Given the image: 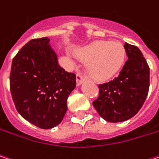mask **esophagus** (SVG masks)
I'll list each match as a JSON object with an SVG mask.
<instances>
[{"instance_id":"esophagus-1","label":"esophagus","mask_w":159,"mask_h":159,"mask_svg":"<svg viewBox=\"0 0 159 159\" xmlns=\"http://www.w3.org/2000/svg\"><path fill=\"white\" fill-rule=\"evenodd\" d=\"M85 80H86V78L83 75H81L80 73H77V75H76V84L79 86V85H81L84 82Z\"/></svg>"}]
</instances>
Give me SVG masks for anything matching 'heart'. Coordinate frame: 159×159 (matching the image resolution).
Returning <instances> with one entry per match:
<instances>
[{
    "mask_svg": "<svg viewBox=\"0 0 159 159\" xmlns=\"http://www.w3.org/2000/svg\"><path fill=\"white\" fill-rule=\"evenodd\" d=\"M76 56L87 63L90 75L97 81H107L123 67L126 49L120 42L97 40L76 51Z\"/></svg>",
    "mask_w": 159,
    "mask_h": 159,
    "instance_id": "1",
    "label": "heart"
}]
</instances>
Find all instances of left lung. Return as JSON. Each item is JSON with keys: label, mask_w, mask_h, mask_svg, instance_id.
<instances>
[{"label": "left lung", "mask_w": 159, "mask_h": 159, "mask_svg": "<svg viewBox=\"0 0 159 159\" xmlns=\"http://www.w3.org/2000/svg\"><path fill=\"white\" fill-rule=\"evenodd\" d=\"M128 56L119 76L98 85L99 96L93 107L104 120L122 122L139 112L150 87V68L138 47L125 43Z\"/></svg>", "instance_id": "obj_1"}]
</instances>
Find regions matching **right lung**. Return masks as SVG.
Returning a JSON list of instances; mask_svg holds the SVG:
<instances>
[{
  "mask_svg": "<svg viewBox=\"0 0 159 159\" xmlns=\"http://www.w3.org/2000/svg\"><path fill=\"white\" fill-rule=\"evenodd\" d=\"M48 38L31 39L12 61L9 86L20 115L43 129L61 122L67 100L76 86L75 75L58 63Z\"/></svg>",
  "mask_w": 159,
  "mask_h": 159,
  "instance_id": "obj_1",
  "label": "right lung"
}]
</instances>
